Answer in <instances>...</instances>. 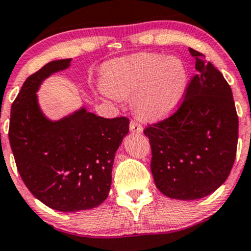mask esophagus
<instances>
[{
	"label": "esophagus",
	"mask_w": 251,
	"mask_h": 251,
	"mask_svg": "<svg viewBox=\"0 0 251 251\" xmlns=\"http://www.w3.org/2000/svg\"><path fill=\"white\" fill-rule=\"evenodd\" d=\"M130 130L133 133H142L143 132V127L141 126V124H138L137 121H131L130 123Z\"/></svg>",
	"instance_id": "obj_1"
}]
</instances>
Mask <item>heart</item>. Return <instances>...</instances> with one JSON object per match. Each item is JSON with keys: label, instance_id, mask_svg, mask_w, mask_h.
Wrapping results in <instances>:
<instances>
[{"label": "heart", "instance_id": "heart-1", "mask_svg": "<svg viewBox=\"0 0 251 251\" xmlns=\"http://www.w3.org/2000/svg\"><path fill=\"white\" fill-rule=\"evenodd\" d=\"M187 86L188 70L179 58L142 52L113 60L104 69V82L98 91L115 102L132 96L141 118L161 120L176 111Z\"/></svg>", "mask_w": 251, "mask_h": 251}]
</instances>
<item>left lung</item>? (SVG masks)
Listing matches in <instances>:
<instances>
[{"label": "left lung", "instance_id": "8db88e82", "mask_svg": "<svg viewBox=\"0 0 251 251\" xmlns=\"http://www.w3.org/2000/svg\"><path fill=\"white\" fill-rule=\"evenodd\" d=\"M179 109L144 130L151 147V174L164 196L178 201L207 197L222 186L233 166L238 116L224 75L198 50Z\"/></svg>", "mask_w": 251, "mask_h": 251}]
</instances>
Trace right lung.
Masks as SVG:
<instances>
[{
	"label": "right lung",
	"instance_id": "obj_1",
	"mask_svg": "<svg viewBox=\"0 0 251 251\" xmlns=\"http://www.w3.org/2000/svg\"><path fill=\"white\" fill-rule=\"evenodd\" d=\"M52 60L25 80L11 108L9 143L25 186L50 209L76 212L107 199L116 151L128 133L126 118L105 119L85 105L58 120L39 103L42 82L70 67Z\"/></svg>",
	"mask_w": 251,
	"mask_h": 251
}]
</instances>
